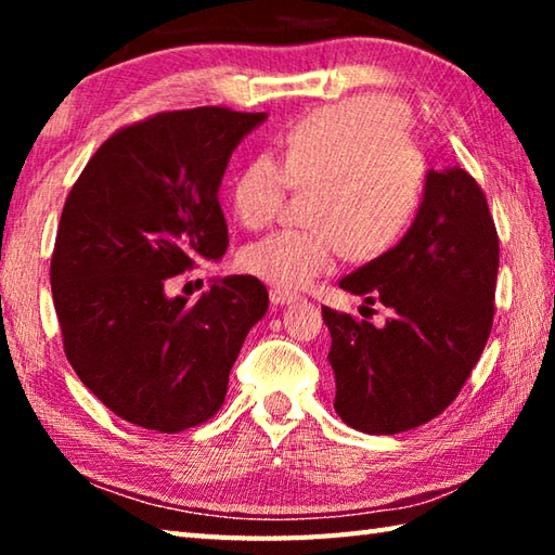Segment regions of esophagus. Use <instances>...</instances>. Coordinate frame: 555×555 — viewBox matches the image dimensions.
<instances>
[{
    "label": "esophagus",
    "mask_w": 555,
    "mask_h": 555,
    "mask_svg": "<svg viewBox=\"0 0 555 555\" xmlns=\"http://www.w3.org/2000/svg\"><path fill=\"white\" fill-rule=\"evenodd\" d=\"M269 298H271V304L286 306V304H294V300H296L298 296L291 294V291H284V288H271V291H269Z\"/></svg>",
    "instance_id": "obj_1"
}]
</instances>
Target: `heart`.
I'll list each match as a JSON object with an SVG mask.
<instances>
[{"mask_svg": "<svg viewBox=\"0 0 555 555\" xmlns=\"http://www.w3.org/2000/svg\"><path fill=\"white\" fill-rule=\"evenodd\" d=\"M313 191L308 230H281L242 249L240 264L269 286L298 291L343 255L372 261L397 247L426 193L424 156L411 142L401 105L350 98L294 121L279 158L257 154L232 181L234 215L251 230L274 222L286 195Z\"/></svg>", "mask_w": 555, "mask_h": 555, "instance_id": "obj_1", "label": "heart"}]
</instances>
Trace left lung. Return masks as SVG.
<instances>
[{
  "label": "left lung",
  "instance_id": "obj_1",
  "mask_svg": "<svg viewBox=\"0 0 555 555\" xmlns=\"http://www.w3.org/2000/svg\"><path fill=\"white\" fill-rule=\"evenodd\" d=\"M496 269L500 237L482 188L457 166L428 171L406 237L340 281L391 308L387 325L323 306L335 411L347 426L393 436L455 401L492 331Z\"/></svg>",
  "mask_w": 555,
  "mask_h": 555
}]
</instances>
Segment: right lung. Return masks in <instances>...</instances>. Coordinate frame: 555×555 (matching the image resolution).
I'll return each mask as SVG.
<instances>
[{"label":"right lung","mask_w":555,"mask_h":555,"mask_svg":"<svg viewBox=\"0 0 555 555\" xmlns=\"http://www.w3.org/2000/svg\"><path fill=\"white\" fill-rule=\"evenodd\" d=\"M267 112L193 107L121 127L65 198L51 257L63 350L115 413L158 434L222 406L244 337L269 308L255 276H228L188 304L173 276L228 251L220 208L234 146Z\"/></svg>","instance_id":"right-lung-1"}]
</instances>
